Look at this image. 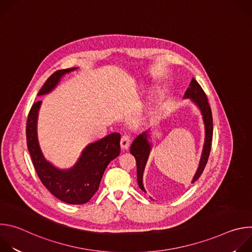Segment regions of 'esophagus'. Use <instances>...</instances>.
I'll list each match as a JSON object with an SVG mask.
<instances>
[{"label": "esophagus", "mask_w": 252, "mask_h": 252, "mask_svg": "<svg viewBox=\"0 0 252 252\" xmlns=\"http://www.w3.org/2000/svg\"><path fill=\"white\" fill-rule=\"evenodd\" d=\"M129 143H130V135L126 133L122 136L121 139V147L123 150H127L129 147Z\"/></svg>", "instance_id": "1"}]
</instances>
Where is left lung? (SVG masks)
I'll use <instances>...</instances> for the list:
<instances>
[{
    "mask_svg": "<svg viewBox=\"0 0 252 252\" xmlns=\"http://www.w3.org/2000/svg\"><path fill=\"white\" fill-rule=\"evenodd\" d=\"M185 98H190L193 101L198 109L201 112L202 120L204 123V129H205V137H204V145L202 149V154L200 158V161L198 164V168L192 178V184L196 182L201 175L210 154L211 150V141H212V132H213V125H212V115L209 103L207 101V97L205 93L203 92L202 88L199 84L192 78L189 88L187 90L185 94ZM150 130L143 131L139 135H137L134 140L132 141L130 146V154L134 157L136 161V174H137V184L139 189L142 191H146L142 184V176L143 170H145L151 150H152V143L149 141L150 137Z\"/></svg>",
    "mask_w": 252,
    "mask_h": 252,
    "instance_id": "left-lung-1",
    "label": "left lung"
}]
</instances>
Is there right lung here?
I'll use <instances>...</instances> for the list:
<instances>
[{"mask_svg":"<svg viewBox=\"0 0 252 252\" xmlns=\"http://www.w3.org/2000/svg\"><path fill=\"white\" fill-rule=\"evenodd\" d=\"M77 67L59 69L47 80L38 95L52 92L61 79ZM42 101L34 102L27 121V146L33 167L42 184L60 200L69 204H84L96 192L103 172L121 153V134L114 132L96 140L83 151L78 162L69 169H60L48 161L41 149L37 135V121Z\"/></svg>","mask_w":252,"mask_h":252,"instance_id":"right-lung-1","label":"right lung"}]
</instances>
